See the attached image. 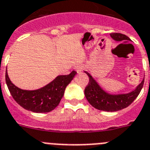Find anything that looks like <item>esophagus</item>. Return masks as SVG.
<instances>
[{
    "label": "esophagus",
    "mask_w": 150,
    "mask_h": 150,
    "mask_svg": "<svg viewBox=\"0 0 150 150\" xmlns=\"http://www.w3.org/2000/svg\"><path fill=\"white\" fill-rule=\"evenodd\" d=\"M83 65H81V64H78V65H76L75 67V69L76 70L77 72H81L83 71Z\"/></svg>",
    "instance_id": "esophagus-1"
}]
</instances>
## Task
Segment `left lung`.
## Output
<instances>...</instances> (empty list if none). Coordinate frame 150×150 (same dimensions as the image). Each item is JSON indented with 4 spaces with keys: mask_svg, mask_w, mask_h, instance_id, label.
<instances>
[{
    "mask_svg": "<svg viewBox=\"0 0 150 150\" xmlns=\"http://www.w3.org/2000/svg\"><path fill=\"white\" fill-rule=\"evenodd\" d=\"M110 36L116 41L121 42L123 40H131L125 35L120 33H111ZM89 77V83L85 87L84 94L89 103L95 108L104 111H117L127 108L130 105L141 93L144 83V79L133 91L125 94L108 93L102 90L90 74L85 71Z\"/></svg>",
    "mask_w": 150,
    "mask_h": 150,
    "instance_id": "obj_1",
    "label": "left lung"
}]
</instances>
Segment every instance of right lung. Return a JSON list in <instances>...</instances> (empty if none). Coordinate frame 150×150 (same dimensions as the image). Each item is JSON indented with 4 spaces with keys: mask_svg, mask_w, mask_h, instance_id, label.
Returning a JSON list of instances; mask_svg holds the SVG:
<instances>
[{
    "mask_svg": "<svg viewBox=\"0 0 150 150\" xmlns=\"http://www.w3.org/2000/svg\"><path fill=\"white\" fill-rule=\"evenodd\" d=\"M77 72L72 71L69 75H59L45 87L36 90H21L9 80L6 71V83L12 96L20 106L35 113H47L53 110L63 98L67 85Z\"/></svg>",
    "mask_w": 150,
    "mask_h": 150,
    "instance_id": "add662e5",
    "label": "right lung"
}]
</instances>
